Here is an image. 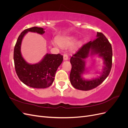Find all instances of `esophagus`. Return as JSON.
<instances>
[{"mask_svg":"<svg viewBox=\"0 0 128 128\" xmlns=\"http://www.w3.org/2000/svg\"><path fill=\"white\" fill-rule=\"evenodd\" d=\"M68 59V56L67 54H64V60H67Z\"/></svg>","mask_w":128,"mask_h":128,"instance_id":"34e87169","label":"esophagus"}]
</instances>
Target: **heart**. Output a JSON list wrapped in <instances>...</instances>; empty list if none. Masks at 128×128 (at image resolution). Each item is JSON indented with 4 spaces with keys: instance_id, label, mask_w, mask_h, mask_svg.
<instances>
[{
    "instance_id": "obj_1",
    "label": "heart",
    "mask_w": 128,
    "mask_h": 128,
    "mask_svg": "<svg viewBox=\"0 0 128 128\" xmlns=\"http://www.w3.org/2000/svg\"><path fill=\"white\" fill-rule=\"evenodd\" d=\"M75 39L73 37H67L64 38H61L58 40V43L59 45L61 46H69L72 45L74 42Z\"/></svg>"
}]
</instances>
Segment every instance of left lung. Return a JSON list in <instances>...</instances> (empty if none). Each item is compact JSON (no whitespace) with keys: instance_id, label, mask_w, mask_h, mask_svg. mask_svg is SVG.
Segmentation results:
<instances>
[{"instance_id":"left-lung-1","label":"left lung","mask_w":128,"mask_h":128,"mask_svg":"<svg viewBox=\"0 0 128 128\" xmlns=\"http://www.w3.org/2000/svg\"><path fill=\"white\" fill-rule=\"evenodd\" d=\"M96 38L83 45L70 58L72 70L70 81L76 89L90 90L98 86L109 75L112 66V48L110 42L102 32H96ZM89 55H98L102 57L105 66L100 76L91 80H86L82 75L86 72L85 59Z\"/></svg>"}]
</instances>
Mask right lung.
Listing matches in <instances>:
<instances>
[{"label":"right lung","instance_id":"obj_1","mask_svg":"<svg viewBox=\"0 0 128 128\" xmlns=\"http://www.w3.org/2000/svg\"><path fill=\"white\" fill-rule=\"evenodd\" d=\"M28 32L40 34L45 33L44 29L34 26L25 29L18 36L14 50V61L16 74L24 84L37 88H48L53 83L57 69L63 61L60 54H46L37 64H30L23 58L21 52V43L25 34Z\"/></svg>","mask_w":128,"mask_h":128}]
</instances>
